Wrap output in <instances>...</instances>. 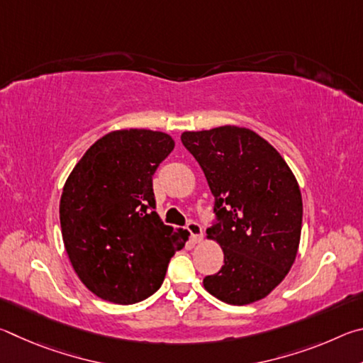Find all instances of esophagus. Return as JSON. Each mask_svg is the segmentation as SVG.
<instances>
[{"instance_id": "esophagus-1", "label": "esophagus", "mask_w": 363, "mask_h": 363, "mask_svg": "<svg viewBox=\"0 0 363 363\" xmlns=\"http://www.w3.org/2000/svg\"><path fill=\"white\" fill-rule=\"evenodd\" d=\"M187 230L190 232V235H192L194 243H199L201 240V237H203L201 225L199 223H195V220H190V223L187 224Z\"/></svg>"}]
</instances>
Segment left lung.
Returning a JSON list of instances; mask_svg holds the SVG:
<instances>
[{"label":"left lung","mask_w":363,"mask_h":363,"mask_svg":"<svg viewBox=\"0 0 363 363\" xmlns=\"http://www.w3.org/2000/svg\"><path fill=\"white\" fill-rule=\"evenodd\" d=\"M182 144L203 169L218 224L206 230L224 266L203 279L223 303H256L281 284L296 259L303 199L291 168L266 139L235 125L184 131Z\"/></svg>","instance_id":"obj_1"}]
</instances>
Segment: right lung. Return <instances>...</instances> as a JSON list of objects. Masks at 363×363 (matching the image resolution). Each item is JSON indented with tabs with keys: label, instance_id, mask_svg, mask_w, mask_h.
<instances>
[{
	"label": "right lung",
	"instance_id": "obj_1",
	"mask_svg": "<svg viewBox=\"0 0 363 363\" xmlns=\"http://www.w3.org/2000/svg\"><path fill=\"white\" fill-rule=\"evenodd\" d=\"M173 149L162 131H110L67 177L59 205L64 247L78 279L101 299L149 298L189 240L187 230L164 225L153 211L152 176Z\"/></svg>",
	"mask_w": 363,
	"mask_h": 363
}]
</instances>
